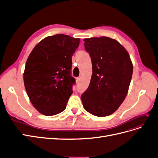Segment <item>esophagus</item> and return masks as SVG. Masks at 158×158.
I'll return each mask as SVG.
<instances>
[{
	"instance_id": "esophagus-1",
	"label": "esophagus",
	"mask_w": 158,
	"mask_h": 158,
	"mask_svg": "<svg viewBox=\"0 0 158 158\" xmlns=\"http://www.w3.org/2000/svg\"><path fill=\"white\" fill-rule=\"evenodd\" d=\"M76 83H79L80 82V77H77V78H76Z\"/></svg>"
}]
</instances>
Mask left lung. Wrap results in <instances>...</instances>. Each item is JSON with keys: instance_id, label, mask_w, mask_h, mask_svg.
I'll return each mask as SVG.
<instances>
[{"instance_id": "8db88e82", "label": "left lung", "mask_w": 158, "mask_h": 158, "mask_svg": "<svg viewBox=\"0 0 158 158\" xmlns=\"http://www.w3.org/2000/svg\"><path fill=\"white\" fill-rule=\"evenodd\" d=\"M84 41L92 59V75L81 99L85 111L106 117L116 111L127 96L132 76V61L125 47L115 40L100 37Z\"/></svg>"}]
</instances>
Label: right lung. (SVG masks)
<instances>
[{
  "label": "right lung",
  "mask_w": 158,
  "mask_h": 158,
  "mask_svg": "<svg viewBox=\"0 0 158 158\" xmlns=\"http://www.w3.org/2000/svg\"><path fill=\"white\" fill-rule=\"evenodd\" d=\"M80 40L64 34L47 37L28 56L23 82L30 102L42 114L55 115L66 109L75 84L72 56Z\"/></svg>",
  "instance_id": "obj_1"
}]
</instances>
